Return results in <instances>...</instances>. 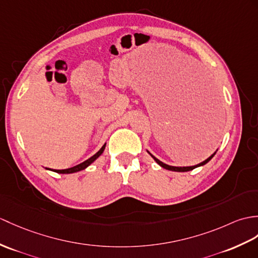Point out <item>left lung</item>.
<instances>
[{"mask_svg":"<svg viewBox=\"0 0 258 258\" xmlns=\"http://www.w3.org/2000/svg\"><path fill=\"white\" fill-rule=\"evenodd\" d=\"M217 152H218V149L217 151H215L210 157L209 158H207L205 161H202V163H200V164H198V165H195V166H189V167H176V166H169V165H167V164H165V163H163V161H160L159 159H157L156 157L154 156V155H152L151 153H149L148 151H147V153L151 155V156L153 157V159L156 161V163L160 166V167H163V168H165V169H167V170H171V171H178V172H183V171H190V170H192V169H195V168H197V167H201V166H203V165H206L207 163H209V161H210L212 158H213V156L215 154H217Z\"/></svg>","mask_w":258,"mask_h":258,"instance_id":"1","label":"left lung"}]
</instances>
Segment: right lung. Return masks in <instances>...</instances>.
I'll use <instances>...</instances> for the list:
<instances>
[{"mask_svg":"<svg viewBox=\"0 0 258 258\" xmlns=\"http://www.w3.org/2000/svg\"><path fill=\"white\" fill-rule=\"evenodd\" d=\"M105 145L106 144H104L103 146L101 147V149L100 151L98 152V153H95L92 157H90L89 159H87V160H85L83 161V163H81V164H79V165H77V166H74V167H71V168H68V169H61V170H59V169H49V168H46V169H48V170H52V171H55V172H58V173H74V172H78V171H81V170H83V169H86L88 166H90L91 165L93 161L97 159V158H99L101 155H102V153L104 152V149H105Z\"/></svg>","mask_w":258,"mask_h":258,"instance_id":"add662e5","label":"right lung"}]
</instances>
